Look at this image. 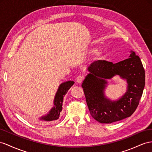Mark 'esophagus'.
Segmentation results:
<instances>
[{"label": "esophagus", "mask_w": 152, "mask_h": 152, "mask_svg": "<svg viewBox=\"0 0 152 152\" xmlns=\"http://www.w3.org/2000/svg\"><path fill=\"white\" fill-rule=\"evenodd\" d=\"M83 79H84V77L83 76H81V75L77 76V77H76V82L77 83H80L82 82V81L83 80Z\"/></svg>", "instance_id": "obj_1"}]
</instances>
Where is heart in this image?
Wrapping results in <instances>:
<instances>
[{
  "mask_svg": "<svg viewBox=\"0 0 152 152\" xmlns=\"http://www.w3.org/2000/svg\"><path fill=\"white\" fill-rule=\"evenodd\" d=\"M102 54H103V53H102V51H98V52H97V53H96V56L98 58H100V57L102 56Z\"/></svg>",
  "mask_w": 152,
  "mask_h": 152,
  "instance_id": "heart-1",
  "label": "heart"
}]
</instances>
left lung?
I'll return each instance as SVG.
<instances>
[{"instance_id": "obj_1", "label": "left lung", "mask_w": 152, "mask_h": 152, "mask_svg": "<svg viewBox=\"0 0 152 152\" xmlns=\"http://www.w3.org/2000/svg\"><path fill=\"white\" fill-rule=\"evenodd\" d=\"M129 58L113 64L106 60L93 62L88 68L90 74L81 87L91 115L102 123H112L130 117L137 108L145 85V71L140 58L131 51ZM115 74L126 79V94L120 100L112 102L104 96V88Z\"/></svg>"}]
</instances>
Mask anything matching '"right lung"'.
Segmentation results:
<instances>
[{"label":"right lung","instance_id":"add662e5","mask_svg":"<svg viewBox=\"0 0 152 152\" xmlns=\"http://www.w3.org/2000/svg\"><path fill=\"white\" fill-rule=\"evenodd\" d=\"M74 83H75L74 81H69L65 83H61L60 85L55 96V98H54V107L50 110L48 115L41 118V120L50 122L52 121H55L59 118L60 112L62 109V103H63L64 96L67 92L69 88L72 86Z\"/></svg>","mask_w":152,"mask_h":152}]
</instances>
